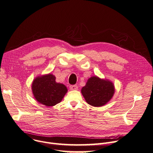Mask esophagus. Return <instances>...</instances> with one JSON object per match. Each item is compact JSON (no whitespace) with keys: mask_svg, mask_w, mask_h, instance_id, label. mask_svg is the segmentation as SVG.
Listing matches in <instances>:
<instances>
[{"mask_svg":"<svg viewBox=\"0 0 153 153\" xmlns=\"http://www.w3.org/2000/svg\"><path fill=\"white\" fill-rule=\"evenodd\" d=\"M70 88L71 90H78V86L76 85H70Z\"/></svg>","mask_w":153,"mask_h":153,"instance_id":"1","label":"esophagus"}]
</instances>
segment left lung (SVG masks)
<instances>
[{
	"mask_svg": "<svg viewBox=\"0 0 153 153\" xmlns=\"http://www.w3.org/2000/svg\"><path fill=\"white\" fill-rule=\"evenodd\" d=\"M87 103L94 107H102L111 100L115 93L114 85L108 79L93 76L88 79L81 90Z\"/></svg>",
	"mask_w": 153,
	"mask_h": 153,
	"instance_id": "1",
	"label": "left lung"
}]
</instances>
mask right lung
Returning <instances> with one entry per match:
<instances>
[{"label": "right lung", "instance_id": "add662e5", "mask_svg": "<svg viewBox=\"0 0 153 153\" xmlns=\"http://www.w3.org/2000/svg\"><path fill=\"white\" fill-rule=\"evenodd\" d=\"M34 99L41 104L53 107L59 103L68 91L65 85L56 82V77L51 73L38 76L31 85Z\"/></svg>", "mask_w": 153, "mask_h": 153}]
</instances>
